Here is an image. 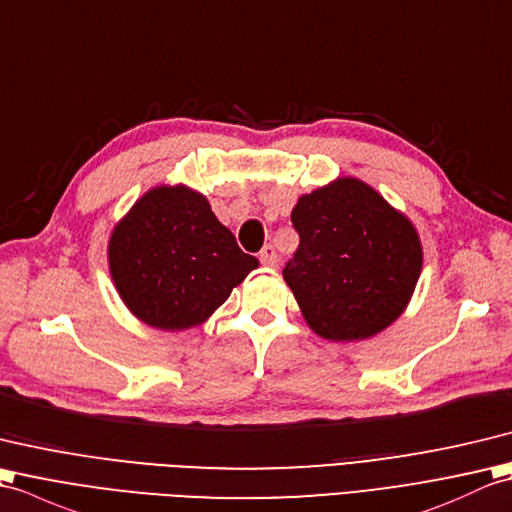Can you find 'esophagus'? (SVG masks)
I'll return each instance as SVG.
<instances>
[{"instance_id": "obj_1", "label": "esophagus", "mask_w": 512, "mask_h": 512, "mask_svg": "<svg viewBox=\"0 0 512 512\" xmlns=\"http://www.w3.org/2000/svg\"><path fill=\"white\" fill-rule=\"evenodd\" d=\"M258 258H260V263H263L269 269H276L278 267V254H276V247L274 245H265L263 252L258 254Z\"/></svg>"}]
</instances>
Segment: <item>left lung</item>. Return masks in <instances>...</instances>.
I'll return each instance as SVG.
<instances>
[{
    "mask_svg": "<svg viewBox=\"0 0 512 512\" xmlns=\"http://www.w3.org/2000/svg\"><path fill=\"white\" fill-rule=\"evenodd\" d=\"M300 247L282 276L302 317L328 342H361L394 324L423 271L407 214L357 177L302 195L291 212Z\"/></svg>",
    "mask_w": 512,
    "mask_h": 512,
    "instance_id": "left-lung-1",
    "label": "left lung"
}]
</instances>
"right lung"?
Wrapping results in <instances>:
<instances>
[{
  "label": "right lung",
  "mask_w": 512,
  "mask_h": 512,
  "mask_svg": "<svg viewBox=\"0 0 512 512\" xmlns=\"http://www.w3.org/2000/svg\"><path fill=\"white\" fill-rule=\"evenodd\" d=\"M107 263L124 306L142 324L175 333L212 317L258 258L241 252L201 192L160 184L113 225Z\"/></svg>",
  "instance_id": "1"
}]
</instances>
